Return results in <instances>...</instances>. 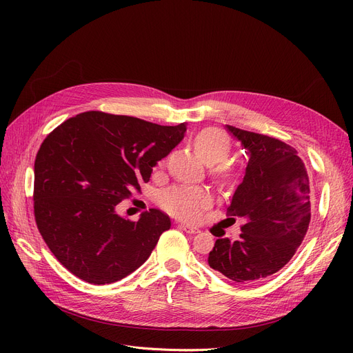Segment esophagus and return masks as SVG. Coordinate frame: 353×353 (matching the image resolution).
<instances>
[{"label":"esophagus","instance_id":"1","mask_svg":"<svg viewBox=\"0 0 353 353\" xmlns=\"http://www.w3.org/2000/svg\"><path fill=\"white\" fill-rule=\"evenodd\" d=\"M180 228L186 232V233H190V234H196V233H199V229L197 228H194V226H190V225H188V223H181L180 225Z\"/></svg>","mask_w":353,"mask_h":353}]
</instances>
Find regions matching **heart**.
Segmentation results:
<instances>
[{
	"mask_svg": "<svg viewBox=\"0 0 353 353\" xmlns=\"http://www.w3.org/2000/svg\"><path fill=\"white\" fill-rule=\"evenodd\" d=\"M196 150L208 164H213L210 172L216 179L226 180L230 176L225 160L232 152L230 137L223 130L208 127L194 137ZM212 203L206 189L193 186H173L159 194V205L167 213L184 220H196Z\"/></svg>",
	"mask_w": 353,
	"mask_h": 353,
	"instance_id": "heart-1",
	"label": "heart"
}]
</instances>
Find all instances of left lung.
I'll list each match as a JSON object with an SVG mask.
<instances>
[{
  "label": "left lung",
  "instance_id": "left-lung-1",
  "mask_svg": "<svg viewBox=\"0 0 353 353\" xmlns=\"http://www.w3.org/2000/svg\"><path fill=\"white\" fill-rule=\"evenodd\" d=\"M228 132L249 157L229 216L245 219L240 239H217L209 266L228 279L250 283L279 272L298 250L310 221L309 176L289 144L233 125Z\"/></svg>",
  "mask_w": 353,
  "mask_h": 353
}]
</instances>
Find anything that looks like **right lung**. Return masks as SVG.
<instances>
[{
    "mask_svg": "<svg viewBox=\"0 0 353 353\" xmlns=\"http://www.w3.org/2000/svg\"><path fill=\"white\" fill-rule=\"evenodd\" d=\"M186 124L160 125L85 111L46 137L34 163V216L57 261L92 285L139 269L170 217L150 209L137 221L116 206L150 180L153 167L183 140Z\"/></svg>",
    "mask_w": 353,
    "mask_h": 353,
    "instance_id": "add662e5",
    "label": "right lung"
}]
</instances>
